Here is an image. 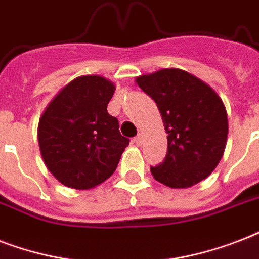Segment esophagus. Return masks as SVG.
Instances as JSON below:
<instances>
[{"label":"esophagus","mask_w":259,"mask_h":259,"mask_svg":"<svg viewBox=\"0 0 259 259\" xmlns=\"http://www.w3.org/2000/svg\"><path fill=\"white\" fill-rule=\"evenodd\" d=\"M134 143L136 144V146H142V142H143V138H142V135H138L134 138V140H132Z\"/></svg>","instance_id":"34e87169"}]
</instances>
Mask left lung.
Segmentation results:
<instances>
[{
    "mask_svg": "<svg viewBox=\"0 0 259 259\" xmlns=\"http://www.w3.org/2000/svg\"><path fill=\"white\" fill-rule=\"evenodd\" d=\"M155 101L167 134V154L151 174L181 189L205 180L223 157L228 120L222 98L200 78L181 69H162L136 78Z\"/></svg>",
    "mask_w": 259,
    "mask_h": 259,
    "instance_id": "1",
    "label": "left lung"
}]
</instances>
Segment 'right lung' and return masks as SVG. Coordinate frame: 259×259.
<instances>
[{"label":"right lung","mask_w":259,"mask_h":259,"mask_svg":"<svg viewBox=\"0 0 259 259\" xmlns=\"http://www.w3.org/2000/svg\"><path fill=\"white\" fill-rule=\"evenodd\" d=\"M115 83L82 75L67 83L39 120L37 140L47 169L65 186L92 189L111 177L130 139L108 113Z\"/></svg>","instance_id":"right-lung-1"}]
</instances>
